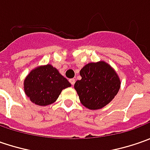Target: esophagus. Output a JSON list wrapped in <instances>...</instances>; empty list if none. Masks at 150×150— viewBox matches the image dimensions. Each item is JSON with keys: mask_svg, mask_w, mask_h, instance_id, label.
Returning a JSON list of instances; mask_svg holds the SVG:
<instances>
[{"mask_svg": "<svg viewBox=\"0 0 150 150\" xmlns=\"http://www.w3.org/2000/svg\"><path fill=\"white\" fill-rule=\"evenodd\" d=\"M69 82H70V83L72 84V85H74V83H75V79L74 78H71V79H69Z\"/></svg>", "mask_w": 150, "mask_h": 150, "instance_id": "obj_1", "label": "esophagus"}]
</instances>
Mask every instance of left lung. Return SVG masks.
I'll return each instance as SVG.
<instances>
[{"instance_id":"1","label":"left lung","mask_w":150,"mask_h":150,"mask_svg":"<svg viewBox=\"0 0 150 150\" xmlns=\"http://www.w3.org/2000/svg\"><path fill=\"white\" fill-rule=\"evenodd\" d=\"M81 80L74 84L82 104L89 109H99L109 103L120 88L117 73L104 62L88 63L81 69Z\"/></svg>"}]
</instances>
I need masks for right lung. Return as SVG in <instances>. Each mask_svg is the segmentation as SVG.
I'll return each mask as SVG.
<instances>
[{
    "mask_svg": "<svg viewBox=\"0 0 150 150\" xmlns=\"http://www.w3.org/2000/svg\"><path fill=\"white\" fill-rule=\"evenodd\" d=\"M71 83L52 66L38 67L28 74L24 81V90L30 100L39 106L54 103L62 90Z\"/></svg>",
    "mask_w": 150,
    "mask_h": 150,
    "instance_id": "1",
    "label": "right lung"
}]
</instances>
